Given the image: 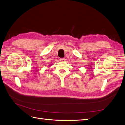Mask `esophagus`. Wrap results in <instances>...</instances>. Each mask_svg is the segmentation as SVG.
I'll list each match as a JSON object with an SVG mask.
<instances>
[{"mask_svg":"<svg viewBox=\"0 0 125 125\" xmlns=\"http://www.w3.org/2000/svg\"><path fill=\"white\" fill-rule=\"evenodd\" d=\"M60 61L61 62H65L66 59H64V58H61V59H60Z\"/></svg>","mask_w":125,"mask_h":125,"instance_id":"34e87169","label":"esophagus"}]
</instances>
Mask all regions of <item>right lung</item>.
Masks as SVG:
<instances>
[{"instance_id": "obj_1", "label": "right lung", "mask_w": 125, "mask_h": 125, "mask_svg": "<svg viewBox=\"0 0 125 125\" xmlns=\"http://www.w3.org/2000/svg\"><path fill=\"white\" fill-rule=\"evenodd\" d=\"M51 65H52V64H51Z\"/></svg>"}]
</instances>
